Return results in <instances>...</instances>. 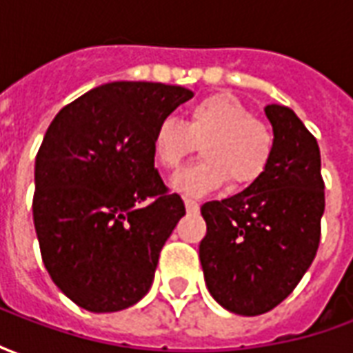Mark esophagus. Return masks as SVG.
<instances>
[{
  "label": "esophagus",
  "mask_w": 353,
  "mask_h": 353,
  "mask_svg": "<svg viewBox=\"0 0 353 353\" xmlns=\"http://www.w3.org/2000/svg\"><path fill=\"white\" fill-rule=\"evenodd\" d=\"M185 208H187V212H196L199 210V202L194 199H185Z\"/></svg>",
  "instance_id": "34e87169"
}]
</instances>
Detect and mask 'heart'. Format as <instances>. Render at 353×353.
<instances>
[{"mask_svg":"<svg viewBox=\"0 0 353 353\" xmlns=\"http://www.w3.org/2000/svg\"><path fill=\"white\" fill-rule=\"evenodd\" d=\"M202 141L204 159L172 177V189L185 194H204L230 179L234 187L255 183L274 153L272 128L255 119L245 103L219 92L192 103L185 123L166 117L151 139L154 161L176 170Z\"/></svg>","mask_w":353,"mask_h":353,"instance_id":"heart-1","label":"heart"}]
</instances>
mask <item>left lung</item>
<instances>
[{
	"mask_svg": "<svg viewBox=\"0 0 353 353\" xmlns=\"http://www.w3.org/2000/svg\"><path fill=\"white\" fill-rule=\"evenodd\" d=\"M274 153L265 174L225 200L202 204L200 263L223 308L259 316L288 299L316 257L325 210L321 157L293 109L266 105Z\"/></svg>",
	"mask_w": 353,
	"mask_h": 353,
	"instance_id": "1",
	"label": "left lung"
}]
</instances>
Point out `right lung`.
Wrapping results in <instances>:
<instances>
[{"label": "right lung", "instance_id": "right-lung-1", "mask_svg": "<svg viewBox=\"0 0 353 353\" xmlns=\"http://www.w3.org/2000/svg\"><path fill=\"white\" fill-rule=\"evenodd\" d=\"M185 87L117 81L58 111L35 157L34 225L58 289L90 312H119L151 288L185 206L154 170L157 124Z\"/></svg>", "mask_w": 353, "mask_h": 353}]
</instances>
